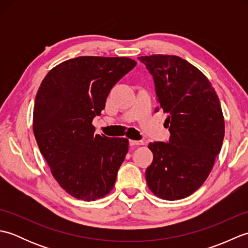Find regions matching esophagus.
<instances>
[{
	"mask_svg": "<svg viewBox=\"0 0 248 248\" xmlns=\"http://www.w3.org/2000/svg\"><path fill=\"white\" fill-rule=\"evenodd\" d=\"M129 144H130V146L144 145V141H143V140H129Z\"/></svg>",
	"mask_w": 248,
	"mask_h": 248,
	"instance_id": "34e87169",
	"label": "esophagus"
}]
</instances>
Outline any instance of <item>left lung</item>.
I'll return each mask as SVG.
<instances>
[{
    "instance_id": "1",
    "label": "left lung",
    "mask_w": 248,
    "mask_h": 248,
    "mask_svg": "<svg viewBox=\"0 0 248 248\" xmlns=\"http://www.w3.org/2000/svg\"><path fill=\"white\" fill-rule=\"evenodd\" d=\"M154 77L156 100L167 114L168 143L155 141L148 148L154 161L146 181L155 196L186 198L202 186L211 172L225 135L219 99L203 73L176 55L140 56Z\"/></svg>"
}]
</instances>
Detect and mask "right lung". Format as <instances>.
Segmentation results:
<instances>
[{
    "label": "right lung",
    "instance_id": "1",
    "mask_svg": "<svg viewBox=\"0 0 248 248\" xmlns=\"http://www.w3.org/2000/svg\"><path fill=\"white\" fill-rule=\"evenodd\" d=\"M135 66L128 57L78 56L55 66L40 84L34 135L52 175L72 197L92 202L114 187L129 140L94 134L93 119L112 87Z\"/></svg>",
    "mask_w": 248,
    "mask_h": 248
}]
</instances>
